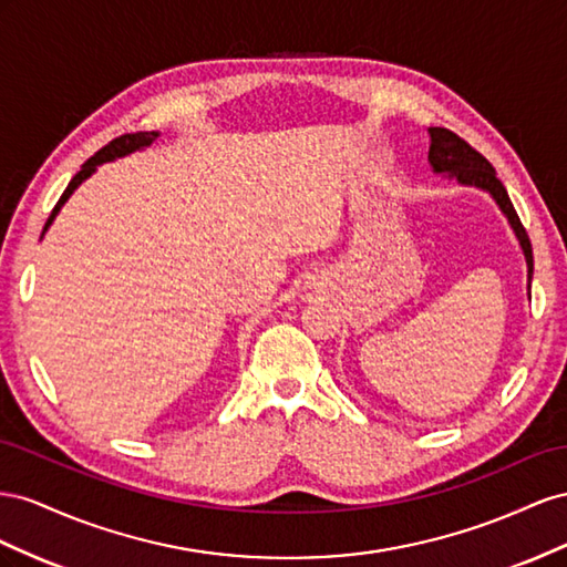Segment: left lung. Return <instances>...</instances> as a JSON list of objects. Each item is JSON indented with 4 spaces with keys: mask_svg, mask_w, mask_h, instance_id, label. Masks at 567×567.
<instances>
[{
    "mask_svg": "<svg viewBox=\"0 0 567 567\" xmlns=\"http://www.w3.org/2000/svg\"><path fill=\"white\" fill-rule=\"evenodd\" d=\"M427 161H430L434 173H444L451 177V181H458L461 185H471V187H477V189H484L492 194V199L498 204L501 212H504V216L508 218L511 228L523 247L525 261H527V289H529L532 287V270H535V264H532L529 237L523 228L520 218H517V214H515L506 187L501 185V181L496 177L494 166L480 152H475L465 140H461L456 133L446 131V127H430Z\"/></svg>",
    "mask_w": 567,
    "mask_h": 567,
    "instance_id": "8db88e82",
    "label": "left lung"
}]
</instances>
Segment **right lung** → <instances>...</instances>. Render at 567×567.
<instances>
[{
    "instance_id": "obj_1",
    "label": "right lung",
    "mask_w": 567,
    "mask_h": 567,
    "mask_svg": "<svg viewBox=\"0 0 567 567\" xmlns=\"http://www.w3.org/2000/svg\"><path fill=\"white\" fill-rule=\"evenodd\" d=\"M156 137H158V133L156 131H152V133H131V135H121V137H116V140H111L106 147H102L100 152H96L94 156H90L85 164H83V168H80L75 175H73V181L69 183V187L63 189V194H61V199L56 202V206H54V212H52V216H50V220H47V225H44V230L50 228L52 225V220L56 218V214L61 212V206L69 202V197L71 194L78 189V185L80 183H85L87 177L96 171V166H102V164H106V161H113V158H121V156H127V154H133V152H140V150H144V147H150V144H154L156 142Z\"/></svg>"
}]
</instances>
